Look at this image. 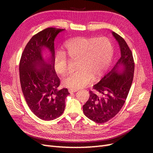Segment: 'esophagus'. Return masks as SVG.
Listing matches in <instances>:
<instances>
[{
	"label": "esophagus",
	"mask_w": 153,
	"mask_h": 153,
	"mask_svg": "<svg viewBox=\"0 0 153 153\" xmlns=\"http://www.w3.org/2000/svg\"><path fill=\"white\" fill-rule=\"evenodd\" d=\"M68 91H69V92H70V93H75V92L77 91V89H70Z\"/></svg>",
	"instance_id": "obj_1"
}]
</instances>
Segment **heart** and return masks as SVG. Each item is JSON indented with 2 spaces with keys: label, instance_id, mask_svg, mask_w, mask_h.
<instances>
[{
  "label": "heart",
  "instance_id": "obj_1",
  "mask_svg": "<svg viewBox=\"0 0 153 153\" xmlns=\"http://www.w3.org/2000/svg\"><path fill=\"white\" fill-rule=\"evenodd\" d=\"M64 53L55 56L54 69L63 75L68 70V59L77 60L76 71L68 74L63 80L65 87L72 89L82 88L105 74L111 61L113 47L106 37H77L67 41Z\"/></svg>",
  "mask_w": 153,
  "mask_h": 153
}]
</instances>
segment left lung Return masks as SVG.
Segmentation results:
<instances>
[{"label": "left lung", "instance_id": "obj_1", "mask_svg": "<svg viewBox=\"0 0 153 153\" xmlns=\"http://www.w3.org/2000/svg\"><path fill=\"white\" fill-rule=\"evenodd\" d=\"M119 44L121 56L112 69L89 91V99L83 106L89 119L96 123L106 122L114 117L124 105L131 88L134 74L131 51L123 39L112 32Z\"/></svg>", "mask_w": 153, "mask_h": 153}]
</instances>
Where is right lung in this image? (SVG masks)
<instances>
[{
    "mask_svg": "<svg viewBox=\"0 0 153 153\" xmlns=\"http://www.w3.org/2000/svg\"><path fill=\"white\" fill-rule=\"evenodd\" d=\"M64 29L48 27L31 37L23 51L19 71L21 87L29 108L39 118L46 121L60 116L64 111L68 89L58 90L60 79L54 70V45L56 35ZM51 53L44 60L42 50Z\"/></svg>",
    "mask_w": 153,
    "mask_h": 153,
    "instance_id": "obj_1",
    "label": "right lung"
}]
</instances>
